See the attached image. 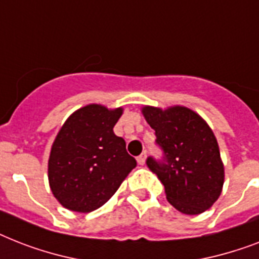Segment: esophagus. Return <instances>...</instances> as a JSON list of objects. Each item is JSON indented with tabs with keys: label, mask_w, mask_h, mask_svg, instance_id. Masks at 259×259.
Listing matches in <instances>:
<instances>
[{
	"label": "esophagus",
	"mask_w": 259,
	"mask_h": 259,
	"mask_svg": "<svg viewBox=\"0 0 259 259\" xmlns=\"http://www.w3.org/2000/svg\"><path fill=\"white\" fill-rule=\"evenodd\" d=\"M136 160H138V163H139L140 165L144 164V162H146V152H143V154H140L139 156H138V159H136Z\"/></svg>",
	"instance_id": "1"
}]
</instances>
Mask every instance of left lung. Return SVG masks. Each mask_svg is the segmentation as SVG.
Here are the masks:
<instances>
[{"instance_id":"1","label":"left lung","mask_w":259,"mask_h":259,"mask_svg":"<svg viewBox=\"0 0 259 259\" xmlns=\"http://www.w3.org/2000/svg\"><path fill=\"white\" fill-rule=\"evenodd\" d=\"M143 115L163 152L159 159L148 156L146 164L164 186L167 200L183 214L206 211L221 195L225 179L211 128L186 107H144Z\"/></svg>"}]
</instances>
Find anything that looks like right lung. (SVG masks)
Segmentation results:
<instances>
[{"label": "right lung", "mask_w": 259, "mask_h": 259, "mask_svg": "<svg viewBox=\"0 0 259 259\" xmlns=\"http://www.w3.org/2000/svg\"><path fill=\"white\" fill-rule=\"evenodd\" d=\"M123 109L91 104L71 115L52 146L48 178L53 195L72 211L91 212L107 203L136 160L113 134Z\"/></svg>", "instance_id": "obj_1"}]
</instances>
